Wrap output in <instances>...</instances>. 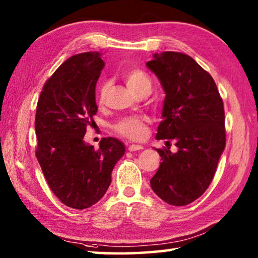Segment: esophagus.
<instances>
[{
	"instance_id": "1",
	"label": "esophagus",
	"mask_w": 258,
	"mask_h": 258,
	"mask_svg": "<svg viewBox=\"0 0 258 258\" xmlns=\"http://www.w3.org/2000/svg\"><path fill=\"white\" fill-rule=\"evenodd\" d=\"M143 147L142 146H139V145H131L128 147V150L130 151H138V150H142Z\"/></svg>"
}]
</instances>
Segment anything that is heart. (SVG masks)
<instances>
[{
    "instance_id": "b5f03b06",
    "label": "heart",
    "mask_w": 258,
    "mask_h": 258,
    "mask_svg": "<svg viewBox=\"0 0 258 258\" xmlns=\"http://www.w3.org/2000/svg\"><path fill=\"white\" fill-rule=\"evenodd\" d=\"M123 78L126 84L135 94H140L145 91H151L152 83L147 74L138 68H131L123 73ZM109 90V83L103 82L100 86L98 100L102 104L106 99ZM148 123L149 118L147 116L126 117L115 125V131L121 137H125L133 141H141L148 135Z\"/></svg>"
}]
</instances>
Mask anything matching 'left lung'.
<instances>
[{
	"instance_id": "8db88e82",
	"label": "left lung",
	"mask_w": 258,
	"mask_h": 258,
	"mask_svg": "<svg viewBox=\"0 0 258 258\" xmlns=\"http://www.w3.org/2000/svg\"><path fill=\"white\" fill-rule=\"evenodd\" d=\"M147 66L166 93L156 139L177 147L157 149L163 161L150 184L165 203L185 206L207 190L225 148L223 100L209 73L184 53H156Z\"/></svg>"
}]
</instances>
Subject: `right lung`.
Instances as JSON below:
<instances>
[{"instance_id":"obj_1","label":"right lung","mask_w":258,"mask_h":258,"mask_svg":"<svg viewBox=\"0 0 258 258\" xmlns=\"http://www.w3.org/2000/svg\"><path fill=\"white\" fill-rule=\"evenodd\" d=\"M103 67L99 52L71 56L46 81L37 102V160L52 192L74 209L89 208L103 197L125 154L116 138H103L99 149L84 141L86 127L95 124V84Z\"/></svg>"}]
</instances>
